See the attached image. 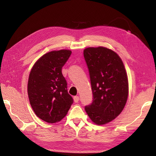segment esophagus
<instances>
[{"mask_svg": "<svg viewBox=\"0 0 156 156\" xmlns=\"http://www.w3.org/2000/svg\"><path fill=\"white\" fill-rule=\"evenodd\" d=\"M73 100H74V102H76V103H77V102L79 101V97L78 96H74L73 97Z\"/></svg>", "mask_w": 156, "mask_h": 156, "instance_id": "1", "label": "esophagus"}]
</instances>
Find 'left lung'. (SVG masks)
I'll return each instance as SVG.
<instances>
[{
	"instance_id": "1",
	"label": "left lung",
	"mask_w": 156,
	"mask_h": 156,
	"mask_svg": "<svg viewBox=\"0 0 156 156\" xmlns=\"http://www.w3.org/2000/svg\"><path fill=\"white\" fill-rule=\"evenodd\" d=\"M83 54L93 94L92 103L84 109L95 124L105 125L120 115L127 100L125 66L120 56L106 47H88Z\"/></svg>"
}]
</instances>
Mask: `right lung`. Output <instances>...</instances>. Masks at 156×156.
Wrapping results in <instances>:
<instances>
[{
	"label": "right lung",
	"mask_w": 156,
	"mask_h": 156,
	"mask_svg": "<svg viewBox=\"0 0 156 156\" xmlns=\"http://www.w3.org/2000/svg\"><path fill=\"white\" fill-rule=\"evenodd\" d=\"M71 54L67 49L47 53L37 60L30 72L27 84L30 105L36 115L47 122L61 120L73 102L62 73Z\"/></svg>",
	"instance_id": "right-lung-1"
}]
</instances>
